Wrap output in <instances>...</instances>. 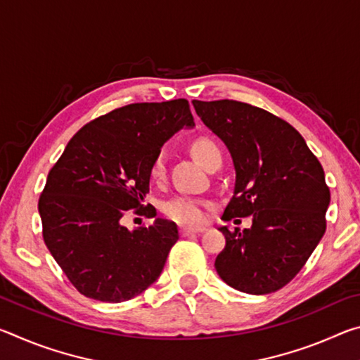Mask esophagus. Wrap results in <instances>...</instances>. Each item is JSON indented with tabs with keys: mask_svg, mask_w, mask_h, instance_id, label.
Segmentation results:
<instances>
[{
	"mask_svg": "<svg viewBox=\"0 0 360 360\" xmlns=\"http://www.w3.org/2000/svg\"><path fill=\"white\" fill-rule=\"evenodd\" d=\"M205 230H206L205 227H182V229H181V235H182V236L197 235V233H203Z\"/></svg>",
	"mask_w": 360,
	"mask_h": 360,
	"instance_id": "esophagus-1",
	"label": "esophagus"
}]
</instances>
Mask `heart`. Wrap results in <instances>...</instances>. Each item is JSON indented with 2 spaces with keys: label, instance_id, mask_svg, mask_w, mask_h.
Here are the masks:
<instances>
[{
  "label": "heart",
  "instance_id": "b5f03b06",
  "mask_svg": "<svg viewBox=\"0 0 360 360\" xmlns=\"http://www.w3.org/2000/svg\"><path fill=\"white\" fill-rule=\"evenodd\" d=\"M192 150L195 157H197L205 167L208 165L212 157L221 154L217 146L206 138L197 139L192 146ZM149 173L150 178L154 181L163 179V176H165V157H163V152H158L154 160H152ZM206 206H208V203L203 202V200L188 197V195H178V197L168 200L165 206H163V211H165V214L168 217L174 219L176 222L195 225L205 221Z\"/></svg>",
  "mask_w": 360,
  "mask_h": 360
}]
</instances>
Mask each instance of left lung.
<instances>
[{"label":"left lung","instance_id":"8db88e82","mask_svg":"<svg viewBox=\"0 0 360 360\" xmlns=\"http://www.w3.org/2000/svg\"><path fill=\"white\" fill-rule=\"evenodd\" d=\"M198 117L227 146L236 172L222 219L252 217L251 229L225 235L217 275L252 295L276 292L295 278L326 231L330 191L322 165L288 122L235 100H193Z\"/></svg>","mask_w":360,"mask_h":360}]
</instances>
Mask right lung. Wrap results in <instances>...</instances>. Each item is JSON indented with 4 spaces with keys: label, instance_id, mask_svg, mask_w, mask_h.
<instances>
[{
    "label": "right lung",
    "instance_id": "obj_1",
    "mask_svg": "<svg viewBox=\"0 0 360 360\" xmlns=\"http://www.w3.org/2000/svg\"><path fill=\"white\" fill-rule=\"evenodd\" d=\"M195 125L188 101L133 103L84 125L47 174L38 203L42 238L71 284L94 300L120 303L160 276L178 227L155 219L130 231L127 211L155 216L150 163L167 139Z\"/></svg>",
    "mask_w": 360,
    "mask_h": 360
}]
</instances>
